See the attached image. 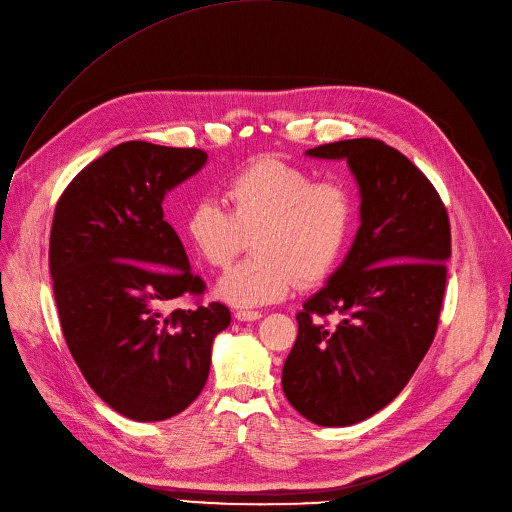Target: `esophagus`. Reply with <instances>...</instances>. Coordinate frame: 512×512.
<instances>
[{"label": "esophagus", "instance_id": "1", "mask_svg": "<svg viewBox=\"0 0 512 512\" xmlns=\"http://www.w3.org/2000/svg\"><path fill=\"white\" fill-rule=\"evenodd\" d=\"M234 317H236L238 321H257V319H261L263 315H261V311H249V309H238V311L234 313Z\"/></svg>", "mask_w": 512, "mask_h": 512}]
</instances>
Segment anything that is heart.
Returning <instances> with one entry per match:
<instances>
[{
  "instance_id": "b5f03b06",
  "label": "heart",
  "mask_w": 512,
  "mask_h": 512,
  "mask_svg": "<svg viewBox=\"0 0 512 512\" xmlns=\"http://www.w3.org/2000/svg\"><path fill=\"white\" fill-rule=\"evenodd\" d=\"M228 212L197 199L183 230L197 257L226 269L253 236L251 259L220 280L216 292L236 306L286 298L300 282L311 286L333 274L356 224V195L346 179H315L309 168L282 158H257L222 183Z\"/></svg>"
}]
</instances>
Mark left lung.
Here are the masks:
<instances>
[{
  "label": "left lung",
  "mask_w": 512,
  "mask_h": 512,
  "mask_svg": "<svg viewBox=\"0 0 512 512\" xmlns=\"http://www.w3.org/2000/svg\"><path fill=\"white\" fill-rule=\"evenodd\" d=\"M306 154L348 160L362 224L342 267L296 315L282 387L306 420L350 426L391 403L426 356L445 298L451 224L428 177L381 140L333 142Z\"/></svg>",
  "instance_id": "obj_1"
}]
</instances>
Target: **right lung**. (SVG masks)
Segmentation results:
<instances>
[{"label":"right lung","mask_w":512,"mask_h":512,"mask_svg":"<svg viewBox=\"0 0 512 512\" xmlns=\"http://www.w3.org/2000/svg\"><path fill=\"white\" fill-rule=\"evenodd\" d=\"M206 160L199 148L125 142L84 166L55 206L49 269L65 344L94 393L138 422L197 399L230 325L226 304L201 302L206 284L162 212L164 193ZM175 297L194 306L168 314Z\"/></svg>","instance_id":"add662e5"}]
</instances>
